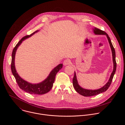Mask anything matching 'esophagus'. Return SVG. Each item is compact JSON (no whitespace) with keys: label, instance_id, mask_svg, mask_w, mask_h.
<instances>
[{"label":"esophagus","instance_id":"34e87169","mask_svg":"<svg viewBox=\"0 0 125 125\" xmlns=\"http://www.w3.org/2000/svg\"><path fill=\"white\" fill-rule=\"evenodd\" d=\"M71 63V60L70 59H66L63 62V64L65 66H66V65H68L69 64H70Z\"/></svg>","mask_w":125,"mask_h":125}]
</instances>
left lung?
Here are the masks:
<instances>
[{"label":"left lung","mask_w":125,"mask_h":125,"mask_svg":"<svg viewBox=\"0 0 125 125\" xmlns=\"http://www.w3.org/2000/svg\"><path fill=\"white\" fill-rule=\"evenodd\" d=\"M94 32L95 34H103V35H106L107 38L108 39L109 43L110 44V46L111 47V49L112 50V56H113V64H114V68H113V71L112 73H111V75L110 76V79L108 81V82L107 83L104 85L102 87L98 89V90H86V89L83 88L81 87L78 84L77 80V77L76 75V73L75 72L74 73V76L73 79V84L74 86V87L75 88L76 91L79 94L83 96H94L97 95L99 94H101L102 93L105 92L107 90V89L109 88L110 85H111V83H112L114 75L115 73L116 72V67H117V64L116 62V54H115V49L112 45V43L111 42V41L110 40V39L109 37L108 36V34L106 32H105L103 31H102L98 28H95L94 29H93Z\"/></svg>","instance_id":"8db88e82"}]
</instances>
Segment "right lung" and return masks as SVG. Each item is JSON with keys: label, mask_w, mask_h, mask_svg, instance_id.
Wrapping results in <instances>:
<instances>
[{"label": "right lung", "mask_w": 125, "mask_h": 125, "mask_svg": "<svg viewBox=\"0 0 125 125\" xmlns=\"http://www.w3.org/2000/svg\"><path fill=\"white\" fill-rule=\"evenodd\" d=\"M38 31H35L30 35H27L24 37L18 43L14 48L12 53V60L11 64V69L12 73L14 76L17 83L19 87L25 92L32 94H43L49 92L53 86V84L54 82L57 73L63 67L62 64H59L57 66L53 69L50 72L48 77L43 82L37 84H32L29 83L22 79L17 73L15 67V56L17 48L21 44L22 42L31 37Z\"/></svg>", "instance_id": "right-lung-1"}]
</instances>
